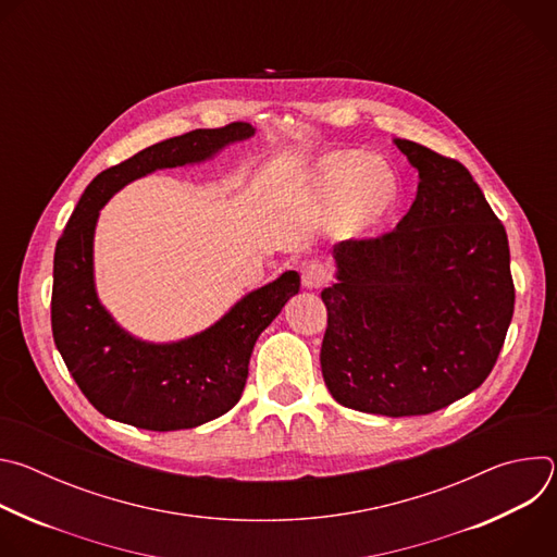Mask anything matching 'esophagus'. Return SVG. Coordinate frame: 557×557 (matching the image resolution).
<instances>
[{"mask_svg":"<svg viewBox=\"0 0 557 557\" xmlns=\"http://www.w3.org/2000/svg\"><path fill=\"white\" fill-rule=\"evenodd\" d=\"M331 280V273L326 269V264H322L320 260H312V262H306L301 267V286L304 288H322L326 282Z\"/></svg>","mask_w":557,"mask_h":557,"instance_id":"esophagus-1","label":"esophagus"}]
</instances>
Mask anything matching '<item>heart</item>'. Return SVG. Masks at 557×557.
I'll use <instances>...</instances> for the list:
<instances>
[{
  "label": "heart",
  "instance_id": "obj_1",
  "mask_svg": "<svg viewBox=\"0 0 557 557\" xmlns=\"http://www.w3.org/2000/svg\"><path fill=\"white\" fill-rule=\"evenodd\" d=\"M308 189L314 202L335 213L346 207V220L352 228L374 224L396 198V178L392 170L361 151L329 153L308 172Z\"/></svg>",
  "mask_w": 557,
  "mask_h": 557
}]
</instances>
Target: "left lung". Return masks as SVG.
Here are the masks:
<instances>
[{
	"label": "left lung",
	"mask_w": 557,
	"mask_h": 557,
	"mask_svg": "<svg viewBox=\"0 0 557 557\" xmlns=\"http://www.w3.org/2000/svg\"><path fill=\"white\" fill-rule=\"evenodd\" d=\"M394 145L419 172L417 198L392 233L333 249L320 361L337 404L417 417L490 376L516 290L507 231L471 174L419 143Z\"/></svg>",
	"instance_id": "obj_1"
}]
</instances>
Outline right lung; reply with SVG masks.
Instances as JSON below:
<instances>
[{
	"mask_svg": "<svg viewBox=\"0 0 557 557\" xmlns=\"http://www.w3.org/2000/svg\"><path fill=\"white\" fill-rule=\"evenodd\" d=\"M256 134L249 123L194 129L101 172L74 207L54 249L52 337L72 379L108 419L151 432L198 428L240 401L253 346L299 290L295 271L237 299L209 329L168 344L127 333L95 284V231L106 202L156 170L209 161Z\"/></svg>",
	"mask_w": 557,
	"mask_h": 557,
	"instance_id": "add662e5",
	"label": "right lung"
}]
</instances>
